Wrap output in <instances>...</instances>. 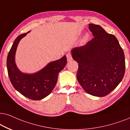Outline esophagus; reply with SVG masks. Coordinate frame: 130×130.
<instances>
[{
  "instance_id": "esophagus-1",
  "label": "esophagus",
  "mask_w": 130,
  "mask_h": 130,
  "mask_svg": "<svg viewBox=\"0 0 130 130\" xmlns=\"http://www.w3.org/2000/svg\"><path fill=\"white\" fill-rule=\"evenodd\" d=\"M67 60H68V62H70L71 60H72V58L71 53H67Z\"/></svg>"
}]
</instances>
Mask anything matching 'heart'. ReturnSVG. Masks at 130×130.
Returning <instances> with one entry per match:
<instances>
[{
  "label": "heart",
  "instance_id": "1",
  "mask_svg": "<svg viewBox=\"0 0 130 130\" xmlns=\"http://www.w3.org/2000/svg\"><path fill=\"white\" fill-rule=\"evenodd\" d=\"M90 37V35L89 33H86L85 34V35L84 36V37L83 38V40H82V42L83 43H86V41H87L88 40H89Z\"/></svg>",
  "mask_w": 130,
  "mask_h": 130
}]
</instances>
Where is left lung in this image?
<instances>
[{
    "label": "left lung",
    "mask_w": 130,
    "mask_h": 130,
    "mask_svg": "<svg viewBox=\"0 0 130 130\" xmlns=\"http://www.w3.org/2000/svg\"><path fill=\"white\" fill-rule=\"evenodd\" d=\"M94 38L71 50L78 63L77 78L84 91L103 97L113 90L123 78L125 70L124 51L116 37L99 25L89 24Z\"/></svg>",
    "instance_id": "obj_1"
}]
</instances>
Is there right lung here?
<instances>
[{"instance_id": "obj_1", "label": "right lung", "mask_w": 130, "mask_h": 130, "mask_svg": "<svg viewBox=\"0 0 130 130\" xmlns=\"http://www.w3.org/2000/svg\"><path fill=\"white\" fill-rule=\"evenodd\" d=\"M18 36L15 40L7 58V69L13 87L26 98L41 100L51 93L56 86L58 74L67 64L65 55L60 59L49 62L39 71L33 74L22 72L15 63V53L20 41L27 33Z\"/></svg>"}]
</instances>
